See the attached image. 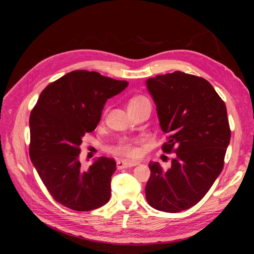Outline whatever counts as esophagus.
I'll return each mask as SVG.
<instances>
[{"label":"esophagus","mask_w":254,"mask_h":254,"mask_svg":"<svg viewBox=\"0 0 254 254\" xmlns=\"http://www.w3.org/2000/svg\"><path fill=\"white\" fill-rule=\"evenodd\" d=\"M137 164H139V162H130V161H126V160H118V162H117V166L119 170H122V168H126V167L135 166Z\"/></svg>","instance_id":"34e87169"}]
</instances>
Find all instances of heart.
I'll list each match as a JSON object with an SVG mask.
<instances>
[{
    "instance_id": "obj_1",
    "label": "heart",
    "mask_w": 254,
    "mask_h": 254,
    "mask_svg": "<svg viewBox=\"0 0 254 254\" xmlns=\"http://www.w3.org/2000/svg\"><path fill=\"white\" fill-rule=\"evenodd\" d=\"M145 101H148V99L144 96L136 95V96H133L129 99L127 107L140 104ZM112 150L114 153H117V155L127 157V158H135L137 155H139V148H137L136 143L133 141L123 142V143L119 144L118 146H115Z\"/></svg>"
}]
</instances>
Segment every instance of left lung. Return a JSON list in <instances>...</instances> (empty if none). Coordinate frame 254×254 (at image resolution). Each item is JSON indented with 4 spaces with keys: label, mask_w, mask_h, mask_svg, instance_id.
Masks as SVG:
<instances>
[{
    "label": "left lung",
    "mask_w": 254,
    "mask_h": 254,
    "mask_svg": "<svg viewBox=\"0 0 254 254\" xmlns=\"http://www.w3.org/2000/svg\"><path fill=\"white\" fill-rule=\"evenodd\" d=\"M160 127L168 134L164 152L172 166L149 163L146 200L153 209L177 213L195 205L222 171L231 137L227 108L204 78L176 71L146 80Z\"/></svg>",
    "instance_id": "obj_1"
}]
</instances>
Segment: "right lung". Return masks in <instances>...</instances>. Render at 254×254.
<instances>
[{"instance_id":"right-lung-1","label":"right lung","mask_w":254,"mask_h":254,"mask_svg":"<svg viewBox=\"0 0 254 254\" xmlns=\"http://www.w3.org/2000/svg\"><path fill=\"white\" fill-rule=\"evenodd\" d=\"M127 86L97 72L73 71L50 83L30 113V160L53 198L68 209L91 211L109 201L117 163L101 157L83 171L79 146L106 102Z\"/></svg>"}]
</instances>
